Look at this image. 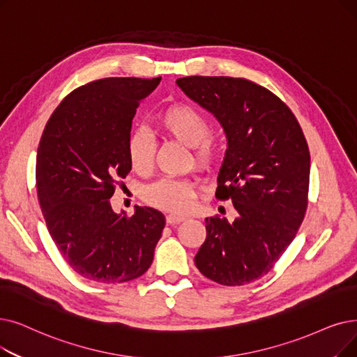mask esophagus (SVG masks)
<instances>
[{"instance_id":"1","label":"esophagus","mask_w":357,"mask_h":357,"mask_svg":"<svg viewBox=\"0 0 357 357\" xmlns=\"http://www.w3.org/2000/svg\"><path fill=\"white\" fill-rule=\"evenodd\" d=\"M185 220L183 215H176V214H167L166 215V223L167 225H176Z\"/></svg>"}]
</instances>
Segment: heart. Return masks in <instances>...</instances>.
I'll use <instances>...</instances> for the list:
<instances>
[{"label":"heart","instance_id":"obj_1","mask_svg":"<svg viewBox=\"0 0 357 357\" xmlns=\"http://www.w3.org/2000/svg\"><path fill=\"white\" fill-rule=\"evenodd\" d=\"M158 127L169 138L191 147L198 166L208 169L215 163L219 149L208 137L211 132L210 121L195 107L187 103L167 106L158 116ZM127 153L132 169L138 174H147L154 163L156 144L146 130L135 128L128 137ZM197 197L195 183L185 179L165 178L144 190L147 203L175 214L190 213L195 206Z\"/></svg>","mask_w":357,"mask_h":357}]
</instances>
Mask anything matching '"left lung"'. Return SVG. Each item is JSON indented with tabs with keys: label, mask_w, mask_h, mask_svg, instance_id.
I'll use <instances>...</instances> for the list:
<instances>
[{
	"label": "left lung",
	"mask_w": 357,
	"mask_h": 357,
	"mask_svg": "<svg viewBox=\"0 0 357 357\" xmlns=\"http://www.w3.org/2000/svg\"><path fill=\"white\" fill-rule=\"evenodd\" d=\"M176 84L220 122L227 149L215 197L230 198L234 222L206 219L195 266L210 280L242 286L266 275L283 255L307 206L311 156L284 102L234 77H183Z\"/></svg>",
	"instance_id": "left-lung-1"
}]
</instances>
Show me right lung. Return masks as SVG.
Masks as SVG:
<instances>
[{"label":"right lung","mask_w":357,"mask_h":357,"mask_svg":"<svg viewBox=\"0 0 357 357\" xmlns=\"http://www.w3.org/2000/svg\"><path fill=\"white\" fill-rule=\"evenodd\" d=\"M158 79L111 77L71 91L43 130L36 156L38 198L50 235L86 280L123 283L144 274L165 215L135 206L115 213L114 183L131 170L127 153L137 106Z\"/></svg>","instance_id":"add662e5"}]
</instances>
